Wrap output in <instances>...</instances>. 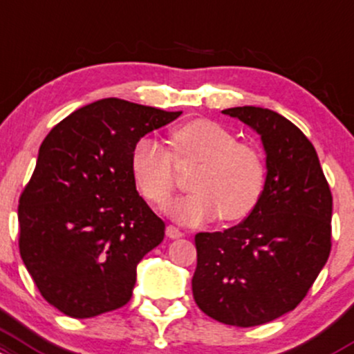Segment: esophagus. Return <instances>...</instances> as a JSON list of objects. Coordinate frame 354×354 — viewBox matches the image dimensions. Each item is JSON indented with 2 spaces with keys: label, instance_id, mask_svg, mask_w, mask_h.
Segmentation results:
<instances>
[{
  "label": "esophagus",
  "instance_id": "1",
  "mask_svg": "<svg viewBox=\"0 0 354 354\" xmlns=\"http://www.w3.org/2000/svg\"><path fill=\"white\" fill-rule=\"evenodd\" d=\"M183 235V232H181L180 228L173 227V225H168V227H166V236H169V239H180V236Z\"/></svg>",
  "mask_w": 354,
  "mask_h": 354
}]
</instances>
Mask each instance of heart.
<instances>
[{
	"mask_svg": "<svg viewBox=\"0 0 354 354\" xmlns=\"http://www.w3.org/2000/svg\"><path fill=\"white\" fill-rule=\"evenodd\" d=\"M173 154L156 139L142 138L131 154V171L141 195L162 205L174 192V159L200 162L189 181L193 193L166 205L165 212L183 225H200L220 215L243 220L266 189V162L255 147L209 119H195L171 131Z\"/></svg>",
	"mask_w": 354,
	"mask_h": 354,
	"instance_id": "b5f03b06",
	"label": "heart"
}]
</instances>
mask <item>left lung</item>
I'll return each instance as SVG.
<instances>
[{
	"mask_svg": "<svg viewBox=\"0 0 354 354\" xmlns=\"http://www.w3.org/2000/svg\"><path fill=\"white\" fill-rule=\"evenodd\" d=\"M260 134L266 189L245 220L195 236L196 306L223 324L250 328L296 309L331 252L333 196L304 133L270 109L221 111Z\"/></svg>",
	"mask_w": 354,
	"mask_h": 354,
	"instance_id": "obj_1",
	"label": "left lung"
}]
</instances>
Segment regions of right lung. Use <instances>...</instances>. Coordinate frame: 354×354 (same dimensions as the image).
Segmentation results:
<instances>
[{"label": "right lung", "mask_w": 354, "mask_h": 354, "mask_svg": "<svg viewBox=\"0 0 354 354\" xmlns=\"http://www.w3.org/2000/svg\"><path fill=\"white\" fill-rule=\"evenodd\" d=\"M122 99L77 109L41 142L18 205L19 255L48 304L75 319L129 302L165 221L136 189L133 147L180 118Z\"/></svg>", "instance_id": "right-lung-1"}]
</instances>
